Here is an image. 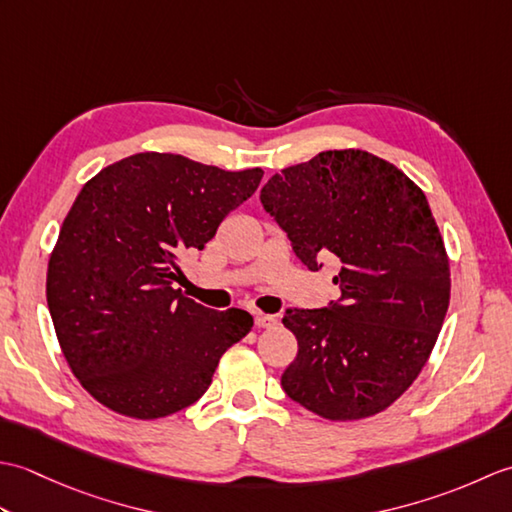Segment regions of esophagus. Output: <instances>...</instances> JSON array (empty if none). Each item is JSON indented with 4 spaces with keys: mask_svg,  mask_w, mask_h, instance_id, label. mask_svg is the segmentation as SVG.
Instances as JSON below:
<instances>
[{
    "mask_svg": "<svg viewBox=\"0 0 512 512\" xmlns=\"http://www.w3.org/2000/svg\"><path fill=\"white\" fill-rule=\"evenodd\" d=\"M255 325H257V328H273V325H277V317H273V314L257 312L255 314Z\"/></svg>",
    "mask_w": 512,
    "mask_h": 512,
    "instance_id": "34e87169",
    "label": "esophagus"
}]
</instances>
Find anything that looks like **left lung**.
Listing matches in <instances>:
<instances>
[{"instance_id": "1", "label": "left lung", "mask_w": 512, "mask_h": 512, "mask_svg": "<svg viewBox=\"0 0 512 512\" xmlns=\"http://www.w3.org/2000/svg\"><path fill=\"white\" fill-rule=\"evenodd\" d=\"M259 200L303 266H339V299L284 314L299 352L281 387L328 420L387 409L427 363L449 308V259L427 195L391 162L343 149L277 173Z\"/></svg>"}]
</instances>
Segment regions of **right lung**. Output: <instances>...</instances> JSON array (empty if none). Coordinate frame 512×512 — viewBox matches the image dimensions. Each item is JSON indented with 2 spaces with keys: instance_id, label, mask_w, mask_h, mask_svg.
<instances>
[{
  "instance_id": "obj_1",
  "label": "right lung",
  "mask_w": 512,
  "mask_h": 512,
  "mask_svg": "<svg viewBox=\"0 0 512 512\" xmlns=\"http://www.w3.org/2000/svg\"><path fill=\"white\" fill-rule=\"evenodd\" d=\"M264 171H224L176 154H134L85 184L48 262L46 297L74 376L116 413L154 420L193 405L222 354L253 328L173 290Z\"/></svg>"
}]
</instances>
